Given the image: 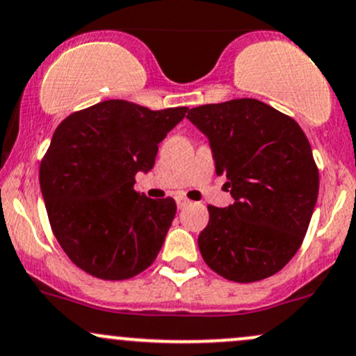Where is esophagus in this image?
Here are the masks:
<instances>
[{"mask_svg":"<svg viewBox=\"0 0 356 356\" xmlns=\"http://www.w3.org/2000/svg\"><path fill=\"white\" fill-rule=\"evenodd\" d=\"M189 203H191V201H189V200H186V197H182V196H179V197H177V208H179V209L186 208V207H188Z\"/></svg>","mask_w":356,"mask_h":356,"instance_id":"34e87169","label":"esophagus"}]
</instances>
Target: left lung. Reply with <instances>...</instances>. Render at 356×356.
Returning a JSON list of instances; mask_svg holds the SVG:
<instances>
[{"mask_svg": "<svg viewBox=\"0 0 356 356\" xmlns=\"http://www.w3.org/2000/svg\"><path fill=\"white\" fill-rule=\"evenodd\" d=\"M188 119L208 138L216 174L234 204L208 207L201 256L230 282L252 283L282 269L305 237L319 194L309 140L288 115L256 99L194 107Z\"/></svg>", "mask_w": 356, "mask_h": 356, "instance_id": "obj_1", "label": "left lung"}]
</instances>
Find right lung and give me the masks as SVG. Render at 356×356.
Segmentation results:
<instances>
[{
	"mask_svg": "<svg viewBox=\"0 0 356 356\" xmlns=\"http://www.w3.org/2000/svg\"><path fill=\"white\" fill-rule=\"evenodd\" d=\"M186 112L106 100L58 126L40 163V191L59 245L85 273L128 280L159 256L177 207L136 193L134 175L152 170L159 143Z\"/></svg>",
	"mask_w": 356,
	"mask_h": 356,
	"instance_id": "obj_1",
	"label": "right lung"
}]
</instances>
